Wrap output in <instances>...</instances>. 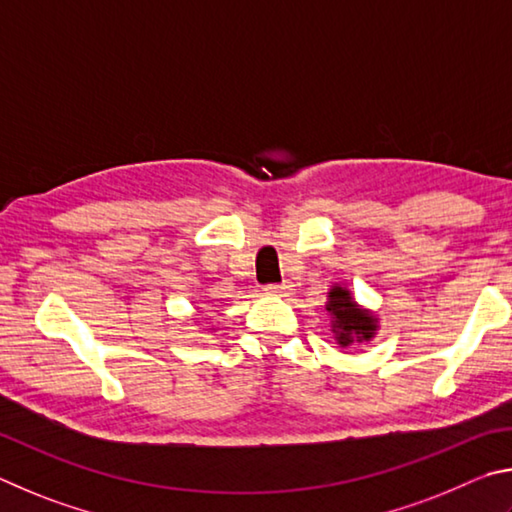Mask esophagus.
<instances>
[{"instance_id":"1","label":"esophagus","mask_w":512,"mask_h":512,"mask_svg":"<svg viewBox=\"0 0 512 512\" xmlns=\"http://www.w3.org/2000/svg\"><path fill=\"white\" fill-rule=\"evenodd\" d=\"M265 292H267V294H272V297H290V294H292V285H290V283L267 285Z\"/></svg>"}]
</instances>
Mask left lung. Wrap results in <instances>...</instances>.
<instances>
[{
    "mask_svg": "<svg viewBox=\"0 0 512 512\" xmlns=\"http://www.w3.org/2000/svg\"><path fill=\"white\" fill-rule=\"evenodd\" d=\"M326 310L333 317V333L339 346H351L371 342L375 330H378V319L371 310L357 306L351 297V290L342 285H333L328 292Z\"/></svg>",
    "mask_w": 512,
    "mask_h": 512,
    "instance_id": "8db88e82",
    "label": "left lung"
}]
</instances>
